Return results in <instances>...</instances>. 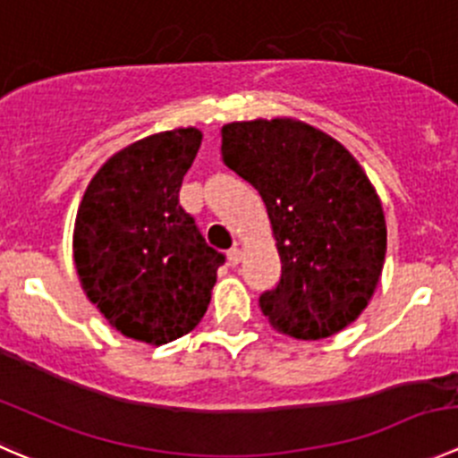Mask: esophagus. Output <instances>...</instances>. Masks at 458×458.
Masks as SVG:
<instances>
[{"label":"esophagus","instance_id":"34e87169","mask_svg":"<svg viewBox=\"0 0 458 458\" xmlns=\"http://www.w3.org/2000/svg\"><path fill=\"white\" fill-rule=\"evenodd\" d=\"M227 258H229V265H231V267H235V265H238L240 260H242V249H240V247L229 249Z\"/></svg>","mask_w":458,"mask_h":458}]
</instances>
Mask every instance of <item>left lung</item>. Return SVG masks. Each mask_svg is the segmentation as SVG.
<instances>
[{
    "mask_svg": "<svg viewBox=\"0 0 458 458\" xmlns=\"http://www.w3.org/2000/svg\"><path fill=\"white\" fill-rule=\"evenodd\" d=\"M223 162L269 214L280 283L260 310L280 334L320 341L354 323L381 280L387 227L381 200L350 151L305 122H231Z\"/></svg>",
    "mask_w": 458,
    "mask_h": 458,
    "instance_id": "1",
    "label": "left lung"
}]
</instances>
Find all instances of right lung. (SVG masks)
I'll list each match as a JSON object with an SVG mask.
<instances>
[{
	"mask_svg": "<svg viewBox=\"0 0 458 458\" xmlns=\"http://www.w3.org/2000/svg\"><path fill=\"white\" fill-rule=\"evenodd\" d=\"M202 133L148 135L108 157L80 202L73 258L89 301L120 334L165 345L205 316L225 253L180 207Z\"/></svg>",
	"mask_w": 458,
	"mask_h": 458,
	"instance_id": "add662e5",
	"label": "right lung"
}]
</instances>
